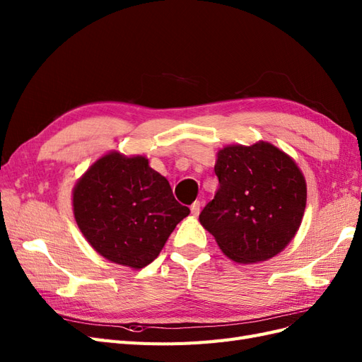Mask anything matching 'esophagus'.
Here are the masks:
<instances>
[{
    "label": "esophagus",
    "instance_id": "34e87169",
    "mask_svg": "<svg viewBox=\"0 0 362 362\" xmlns=\"http://www.w3.org/2000/svg\"><path fill=\"white\" fill-rule=\"evenodd\" d=\"M190 210H192V214H193L194 217L199 216V213H201V202L196 201V202L190 206Z\"/></svg>",
    "mask_w": 362,
    "mask_h": 362
}]
</instances>
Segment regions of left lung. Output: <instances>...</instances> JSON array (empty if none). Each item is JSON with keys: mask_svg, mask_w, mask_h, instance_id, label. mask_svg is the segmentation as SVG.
I'll return each mask as SVG.
<instances>
[{"mask_svg": "<svg viewBox=\"0 0 362 362\" xmlns=\"http://www.w3.org/2000/svg\"><path fill=\"white\" fill-rule=\"evenodd\" d=\"M218 190L199 214L223 254L254 264L286 249L302 223L306 181L296 161L269 141L217 152Z\"/></svg>", "mask_w": 362, "mask_h": 362, "instance_id": "8db88e82", "label": "left lung"}]
</instances>
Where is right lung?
<instances>
[{"instance_id":"right-lung-1","label":"right lung","mask_w":362,"mask_h":362,"mask_svg":"<svg viewBox=\"0 0 362 362\" xmlns=\"http://www.w3.org/2000/svg\"><path fill=\"white\" fill-rule=\"evenodd\" d=\"M72 208L76 225L98 254L129 269L154 261L190 213L146 157L117 151L98 158L76 181Z\"/></svg>"}]
</instances>
